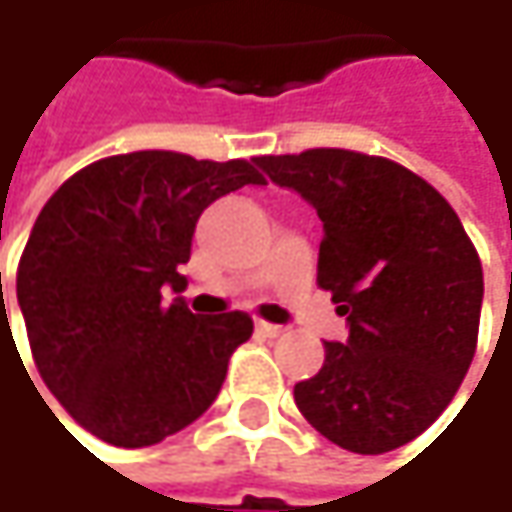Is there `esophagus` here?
<instances>
[{
    "instance_id": "obj_1",
    "label": "esophagus",
    "mask_w": 512,
    "mask_h": 512,
    "mask_svg": "<svg viewBox=\"0 0 512 512\" xmlns=\"http://www.w3.org/2000/svg\"><path fill=\"white\" fill-rule=\"evenodd\" d=\"M256 332H259V335H265V338H279L285 329H282V326H276V323H265V320H259V323H256Z\"/></svg>"
}]
</instances>
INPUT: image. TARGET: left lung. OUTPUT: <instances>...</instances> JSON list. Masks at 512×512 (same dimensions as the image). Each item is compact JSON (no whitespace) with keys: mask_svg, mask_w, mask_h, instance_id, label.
<instances>
[{"mask_svg":"<svg viewBox=\"0 0 512 512\" xmlns=\"http://www.w3.org/2000/svg\"><path fill=\"white\" fill-rule=\"evenodd\" d=\"M323 221L317 285L347 317L300 414L355 455L393 452L455 399L475 347L484 271L449 201L405 165L344 148L256 157Z\"/></svg>","mask_w":512,"mask_h":512,"instance_id":"1","label":"left lung"}]
</instances>
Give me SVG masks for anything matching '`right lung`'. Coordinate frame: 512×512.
Segmentation results:
<instances>
[{
	"instance_id": "right-lung-1",
	"label": "right lung",
	"mask_w": 512,
	"mask_h": 512,
	"mask_svg": "<svg viewBox=\"0 0 512 512\" xmlns=\"http://www.w3.org/2000/svg\"><path fill=\"white\" fill-rule=\"evenodd\" d=\"M265 177L247 160L133 151L75 171L22 250L17 300L46 387L98 440L154 446L215 402L244 311L192 314L180 297L201 212Z\"/></svg>"
}]
</instances>
